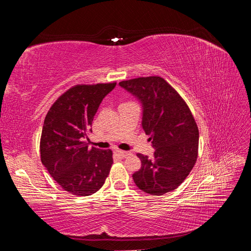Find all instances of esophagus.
Listing matches in <instances>:
<instances>
[{
    "label": "esophagus",
    "mask_w": 251,
    "mask_h": 251,
    "mask_svg": "<svg viewBox=\"0 0 251 251\" xmlns=\"http://www.w3.org/2000/svg\"><path fill=\"white\" fill-rule=\"evenodd\" d=\"M116 154H117L118 156H120L121 158H126V156L130 155V153H128V151H120V150H117V151H116Z\"/></svg>",
    "instance_id": "34e87169"
}]
</instances>
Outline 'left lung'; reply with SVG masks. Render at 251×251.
Returning <instances> with one entry per match:
<instances>
[{
    "label": "left lung",
    "mask_w": 251,
    "mask_h": 251,
    "mask_svg": "<svg viewBox=\"0 0 251 251\" xmlns=\"http://www.w3.org/2000/svg\"><path fill=\"white\" fill-rule=\"evenodd\" d=\"M119 86L142 104V128L150 135L154 157L137 154L141 168L135 184L153 196L176 189L193 170L198 157L199 130L188 105L160 76L124 80Z\"/></svg>",
    "instance_id": "left-lung-1"
}]
</instances>
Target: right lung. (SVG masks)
I'll return each mask as SVG.
<instances>
[{"mask_svg":"<svg viewBox=\"0 0 251 251\" xmlns=\"http://www.w3.org/2000/svg\"><path fill=\"white\" fill-rule=\"evenodd\" d=\"M116 82L76 85L60 95L44 121L41 160L66 192L90 196L100 189L113 164L111 150L88 148L85 138L105 95Z\"/></svg>","mask_w":251,"mask_h":251,"instance_id":"1","label":"right lung"}]
</instances>
